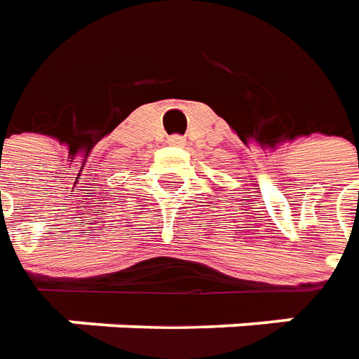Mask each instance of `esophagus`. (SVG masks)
<instances>
[{"instance_id":"1","label":"esophagus","mask_w":359,"mask_h":359,"mask_svg":"<svg viewBox=\"0 0 359 359\" xmlns=\"http://www.w3.org/2000/svg\"><path fill=\"white\" fill-rule=\"evenodd\" d=\"M168 142H170V144H184V137H180V135H172V137H170V139H168Z\"/></svg>"}]
</instances>
